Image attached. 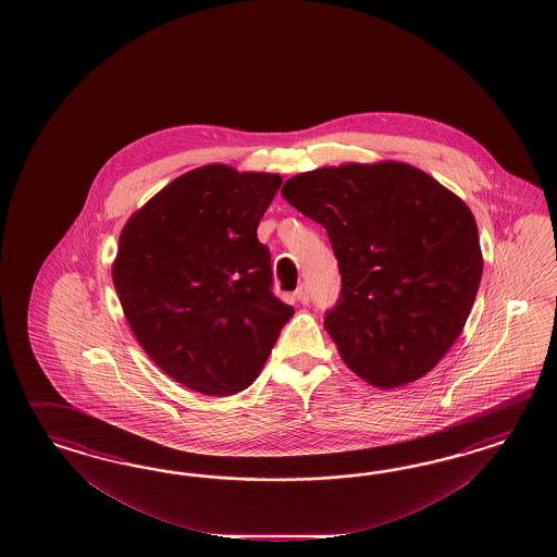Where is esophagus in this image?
<instances>
[{
    "label": "esophagus",
    "mask_w": 557,
    "mask_h": 557,
    "mask_svg": "<svg viewBox=\"0 0 557 557\" xmlns=\"http://www.w3.org/2000/svg\"><path fill=\"white\" fill-rule=\"evenodd\" d=\"M294 296H296V300H298L300 304L310 302V289H308L306 284H302V286L298 287V289L294 292Z\"/></svg>",
    "instance_id": "1"
}]
</instances>
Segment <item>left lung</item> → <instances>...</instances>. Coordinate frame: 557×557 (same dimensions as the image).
<instances>
[{"label":"left lung","instance_id":"8db88e82","mask_svg":"<svg viewBox=\"0 0 557 557\" xmlns=\"http://www.w3.org/2000/svg\"><path fill=\"white\" fill-rule=\"evenodd\" d=\"M282 196L333 245L341 294L324 326L343 361L386 389L433 370L461 335L482 280L466 202L396 161L306 171Z\"/></svg>","mask_w":557,"mask_h":557}]
</instances>
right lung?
I'll list each match as a JSON object with an SVG mask.
<instances>
[{"label": "right lung", "instance_id": "1", "mask_svg": "<svg viewBox=\"0 0 557 557\" xmlns=\"http://www.w3.org/2000/svg\"><path fill=\"white\" fill-rule=\"evenodd\" d=\"M280 175L203 165L173 180L131 216L112 280L152 361L194 392L251 386L294 308L273 294L257 226Z\"/></svg>", "mask_w": 557, "mask_h": 557}]
</instances>
